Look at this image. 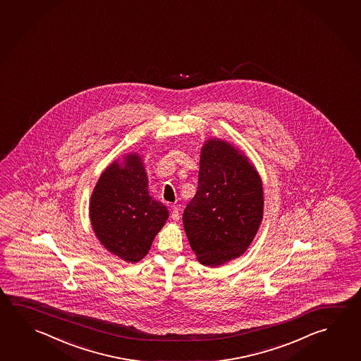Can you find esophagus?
<instances>
[{
    "label": "esophagus",
    "instance_id": "esophagus-1",
    "mask_svg": "<svg viewBox=\"0 0 361 361\" xmlns=\"http://www.w3.org/2000/svg\"><path fill=\"white\" fill-rule=\"evenodd\" d=\"M180 212H178V207H171V218L173 221H178L180 219Z\"/></svg>",
    "mask_w": 361,
    "mask_h": 361
}]
</instances>
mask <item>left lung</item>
<instances>
[{"label": "left lung", "mask_w": 361, "mask_h": 361, "mask_svg": "<svg viewBox=\"0 0 361 361\" xmlns=\"http://www.w3.org/2000/svg\"><path fill=\"white\" fill-rule=\"evenodd\" d=\"M262 214V183L251 162L226 140H207L197 190L183 215L199 262L216 267L240 257L257 233Z\"/></svg>", "instance_id": "1"}]
</instances>
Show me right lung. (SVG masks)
Segmentation results:
<instances>
[{"label": "right lung", "mask_w": 361, "mask_h": 361, "mask_svg": "<svg viewBox=\"0 0 361 361\" xmlns=\"http://www.w3.org/2000/svg\"><path fill=\"white\" fill-rule=\"evenodd\" d=\"M106 167L90 202L96 237L108 251L127 262H138L164 227L169 210L148 192V178L138 153Z\"/></svg>", "instance_id": "obj_1"}]
</instances>
